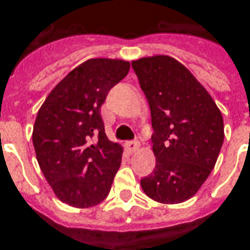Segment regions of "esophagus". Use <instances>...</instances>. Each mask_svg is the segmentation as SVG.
I'll list each match as a JSON object with an SVG mask.
<instances>
[{"instance_id":"esophagus-1","label":"esophagus","mask_w":250,"mask_h":250,"mask_svg":"<svg viewBox=\"0 0 250 250\" xmlns=\"http://www.w3.org/2000/svg\"><path fill=\"white\" fill-rule=\"evenodd\" d=\"M125 148H127V150H128L129 153H135L137 150V149L140 148V143L139 141H127L125 143Z\"/></svg>"}]
</instances>
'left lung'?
<instances>
[{"mask_svg": "<svg viewBox=\"0 0 250 250\" xmlns=\"http://www.w3.org/2000/svg\"><path fill=\"white\" fill-rule=\"evenodd\" d=\"M149 102L156 168L141 179L145 194L180 204L197 193L215 166L225 139L221 110L192 72L170 56L132 61Z\"/></svg>", "mask_w": 250, "mask_h": 250, "instance_id": "8db88e82", "label": "left lung"}]
</instances>
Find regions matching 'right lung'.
Listing matches in <instances>:
<instances>
[{
    "mask_svg": "<svg viewBox=\"0 0 250 250\" xmlns=\"http://www.w3.org/2000/svg\"><path fill=\"white\" fill-rule=\"evenodd\" d=\"M128 71V61H85L53 88L39 109L32 132L37 162L54 194L67 205L90 208L109 194L123 148L106 136L101 106Z\"/></svg>",
    "mask_w": 250,
    "mask_h": 250,
    "instance_id": "obj_1",
    "label": "right lung"
}]
</instances>
